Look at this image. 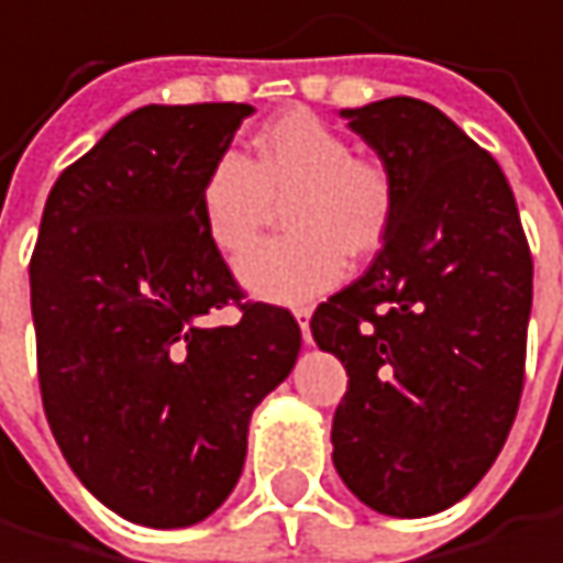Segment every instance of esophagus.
<instances>
[{
  "mask_svg": "<svg viewBox=\"0 0 563 563\" xmlns=\"http://www.w3.org/2000/svg\"><path fill=\"white\" fill-rule=\"evenodd\" d=\"M295 318H298V328H301V338L311 341V328H308V318H311V308H295Z\"/></svg>",
  "mask_w": 563,
  "mask_h": 563,
  "instance_id": "1",
  "label": "esophagus"
}]
</instances>
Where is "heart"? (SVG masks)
I'll use <instances>...</instances> for the list:
<instances>
[{"instance_id":"b5f03b06","label":"heart","mask_w":563,"mask_h":563,"mask_svg":"<svg viewBox=\"0 0 563 563\" xmlns=\"http://www.w3.org/2000/svg\"><path fill=\"white\" fill-rule=\"evenodd\" d=\"M288 195L282 219L288 235L262 242L242 258L239 278L252 295L305 301L331 288L351 258L372 255L395 219V178L311 112L272 119L249 155H222L208 168L198 212L205 235L222 255L239 258L268 222L272 198Z\"/></svg>"}]
</instances>
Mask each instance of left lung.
Here are the masks:
<instances>
[{
  "label": "left lung",
  "mask_w": 563,
  "mask_h": 563,
  "mask_svg": "<svg viewBox=\"0 0 563 563\" xmlns=\"http://www.w3.org/2000/svg\"><path fill=\"white\" fill-rule=\"evenodd\" d=\"M395 178L372 268L321 301L311 334L344 365L331 457L391 518H428L487 474L525 388L531 252L515 191L477 142L421 99L341 109Z\"/></svg>",
  "instance_id": "left-lung-1"
}]
</instances>
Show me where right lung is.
<instances>
[{"instance_id": "add662e5", "label": "right lung", "mask_w": 563, "mask_h": 563, "mask_svg": "<svg viewBox=\"0 0 563 563\" xmlns=\"http://www.w3.org/2000/svg\"><path fill=\"white\" fill-rule=\"evenodd\" d=\"M252 112L135 109L42 212L29 285L45 418L76 477L132 525L188 528L232 495L252 411L301 347L291 311L245 301L198 212ZM225 303L235 325L211 321Z\"/></svg>"}]
</instances>
